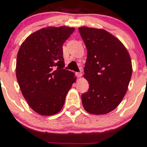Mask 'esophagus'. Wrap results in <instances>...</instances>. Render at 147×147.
Returning <instances> with one entry per match:
<instances>
[{
	"label": "esophagus",
	"mask_w": 147,
	"mask_h": 147,
	"mask_svg": "<svg viewBox=\"0 0 147 147\" xmlns=\"http://www.w3.org/2000/svg\"><path fill=\"white\" fill-rule=\"evenodd\" d=\"M75 75H76V76H77V77H82V73L81 72H76Z\"/></svg>",
	"instance_id": "1"
}]
</instances>
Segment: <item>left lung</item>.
<instances>
[{
    "label": "left lung",
    "mask_w": 147,
    "mask_h": 147,
    "mask_svg": "<svg viewBox=\"0 0 147 147\" xmlns=\"http://www.w3.org/2000/svg\"><path fill=\"white\" fill-rule=\"evenodd\" d=\"M87 49L84 77L89 89L82 95L88 113L104 115L113 111L125 95L132 75L130 55L123 43L103 29L80 27Z\"/></svg>",
    "instance_id": "1"
}]
</instances>
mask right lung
<instances>
[{
    "label": "right lung",
    "mask_w": 147,
    "mask_h": 147,
    "mask_svg": "<svg viewBox=\"0 0 147 147\" xmlns=\"http://www.w3.org/2000/svg\"><path fill=\"white\" fill-rule=\"evenodd\" d=\"M74 31L68 26L42 28L27 37L18 52L16 75L20 89L28 105L41 115L61 110L77 79L63 68L62 48Z\"/></svg>",
    "instance_id": "obj_1"
}]
</instances>
